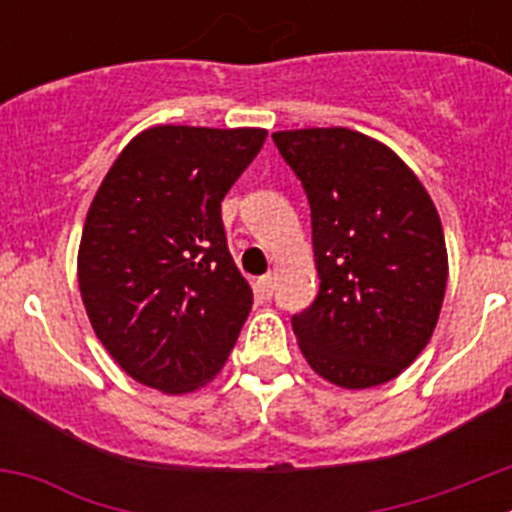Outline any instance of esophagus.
Masks as SVG:
<instances>
[{"mask_svg": "<svg viewBox=\"0 0 512 512\" xmlns=\"http://www.w3.org/2000/svg\"><path fill=\"white\" fill-rule=\"evenodd\" d=\"M256 287H259L261 295L271 297V292H274V277H271V274H264V277H261L259 282H256Z\"/></svg>", "mask_w": 512, "mask_h": 512, "instance_id": "1", "label": "esophagus"}]
</instances>
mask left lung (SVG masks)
<instances>
[{
	"mask_svg": "<svg viewBox=\"0 0 512 512\" xmlns=\"http://www.w3.org/2000/svg\"><path fill=\"white\" fill-rule=\"evenodd\" d=\"M310 202L320 292L292 318L312 372L343 390L390 382L428 346L449 253L410 166L348 128L271 133Z\"/></svg>",
	"mask_w": 512,
	"mask_h": 512,
	"instance_id": "obj_1",
	"label": "left lung"
}]
</instances>
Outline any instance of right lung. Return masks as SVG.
<instances>
[{
  "label": "right lung",
  "instance_id": "1",
  "mask_svg": "<svg viewBox=\"0 0 512 512\" xmlns=\"http://www.w3.org/2000/svg\"><path fill=\"white\" fill-rule=\"evenodd\" d=\"M264 128L156 125L99 184L79 243L89 323L122 372L166 395L217 377L253 305L225 241L220 202Z\"/></svg>",
  "mask_w": 512,
  "mask_h": 512
}]
</instances>
